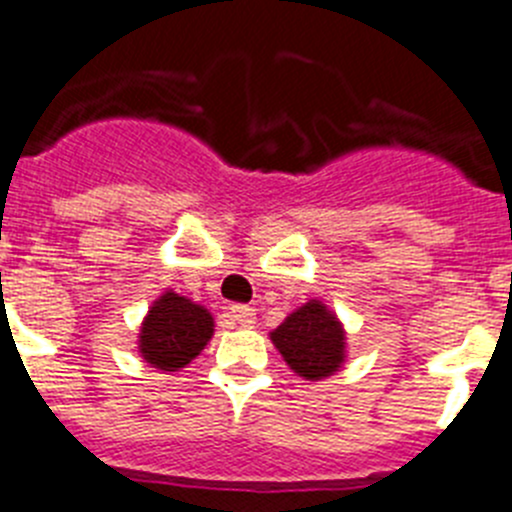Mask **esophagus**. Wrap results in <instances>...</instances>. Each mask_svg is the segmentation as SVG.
<instances>
[{"mask_svg": "<svg viewBox=\"0 0 512 512\" xmlns=\"http://www.w3.org/2000/svg\"><path fill=\"white\" fill-rule=\"evenodd\" d=\"M229 319L239 326H252L255 324V308L245 306V303H234V306H229Z\"/></svg>", "mask_w": 512, "mask_h": 512, "instance_id": "esophagus-1", "label": "esophagus"}]
</instances>
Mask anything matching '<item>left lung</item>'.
I'll return each mask as SVG.
<instances>
[{"instance_id": "obj_1", "label": "left lung", "mask_w": 512, "mask_h": 512, "mask_svg": "<svg viewBox=\"0 0 512 512\" xmlns=\"http://www.w3.org/2000/svg\"><path fill=\"white\" fill-rule=\"evenodd\" d=\"M283 359L306 380H321L344 362V331L324 303L311 301L293 311L270 334Z\"/></svg>"}]
</instances>
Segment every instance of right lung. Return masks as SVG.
I'll list each match as a JSON object with an SVG mask.
<instances>
[{
  "label": "right lung",
  "instance_id": "right-lung-1",
  "mask_svg": "<svg viewBox=\"0 0 512 512\" xmlns=\"http://www.w3.org/2000/svg\"><path fill=\"white\" fill-rule=\"evenodd\" d=\"M211 334V313L170 290L147 313L140 331V352L158 370L176 372L206 347Z\"/></svg>",
  "mask_w": 512,
  "mask_h": 512
}]
</instances>
